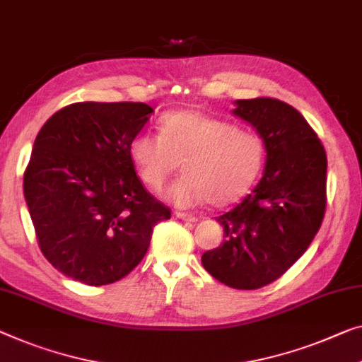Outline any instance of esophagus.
<instances>
[{
  "label": "esophagus",
  "instance_id": "esophagus-1",
  "mask_svg": "<svg viewBox=\"0 0 362 362\" xmlns=\"http://www.w3.org/2000/svg\"><path fill=\"white\" fill-rule=\"evenodd\" d=\"M175 218H179L182 221H188V223H197V221H198L197 216H193L190 213H180V211L175 213Z\"/></svg>",
  "mask_w": 362,
  "mask_h": 362
}]
</instances>
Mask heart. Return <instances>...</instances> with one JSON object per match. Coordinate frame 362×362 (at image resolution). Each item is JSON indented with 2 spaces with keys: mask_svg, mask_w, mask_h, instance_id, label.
Instances as JSON below:
<instances>
[{
  "mask_svg": "<svg viewBox=\"0 0 362 362\" xmlns=\"http://www.w3.org/2000/svg\"><path fill=\"white\" fill-rule=\"evenodd\" d=\"M159 138L139 133L129 143V159L141 179L159 190L177 167L183 175L160 193L177 206L208 202L226 206L257 179L263 163L262 139L233 123L198 110L169 112L159 120Z\"/></svg>",
  "mask_w": 362,
  "mask_h": 362,
  "instance_id": "1",
  "label": "heart"
}]
</instances>
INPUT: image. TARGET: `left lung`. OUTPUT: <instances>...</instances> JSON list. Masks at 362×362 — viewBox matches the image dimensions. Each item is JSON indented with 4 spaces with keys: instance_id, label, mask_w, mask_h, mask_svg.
Instances as JSON below:
<instances>
[{
    "instance_id": "8db88e82",
    "label": "left lung",
    "mask_w": 362,
    "mask_h": 362,
    "mask_svg": "<svg viewBox=\"0 0 362 362\" xmlns=\"http://www.w3.org/2000/svg\"><path fill=\"white\" fill-rule=\"evenodd\" d=\"M234 115L255 128L265 170L242 203L219 216L226 239L202 255L206 272L234 289H258L294 265L319 233L327 204V154L300 113L269 97L239 99Z\"/></svg>"
}]
</instances>
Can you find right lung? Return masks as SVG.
Segmentation results:
<instances>
[{
    "instance_id": "1",
    "label": "right lung",
    "mask_w": 362,
    "mask_h": 362,
    "mask_svg": "<svg viewBox=\"0 0 362 362\" xmlns=\"http://www.w3.org/2000/svg\"><path fill=\"white\" fill-rule=\"evenodd\" d=\"M153 112L143 102H78L37 134L24 198L42 253L74 281L127 276L146 255L154 226L170 218L129 159Z\"/></svg>"
}]
</instances>
